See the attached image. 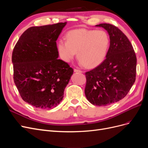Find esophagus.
<instances>
[{
  "label": "esophagus",
  "instance_id": "esophagus-1",
  "mask_svg": "<svg viewBox=\"0 0 148 148\" xmlns=\"http://www.w3.org/2000/svg\"><path fill=\"white\" fill-rule=\"evenodd\" d=\"M74 71L75 72H79V73H82V70H78V69H74Z\"/></svg>",
  "mask_w": 148,
  "mask_h": 148
}]
</instances>
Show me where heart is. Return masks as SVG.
I'll list each match as a JSON object with an SVG mask.
<instances>
[{"label": "heart", "mask_w": 148, "mask_h": 148, "mask_svg": "<svg viewBox=\"0 0 148 148\" xmlns=\"http://www.w3.org/2000/svg\"><path fill=\"white\" fill-rule=\"evenodd\" d=\"M109 45L110 39L106 31L79 29L69 32L66 40L59 39L57 50L65 62H70L78 52L80 65L95 68L105 59Z\"/></svg>", "instance_id": "heart-1"}]
</instances>
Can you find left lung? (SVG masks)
Returning a JSON list of instances; mask_svg holds the SVG:
<instances>
[{"instance_id": "obj_1", "label": "left lung", "mask_w": 148, "mask_h": 148, "mask_svg": "<svg viewBox=\"0 0 148 148\" xmlns=\"http://www.w3.org/2000/svg\"><path fill=\"white\" fill-rule=\"evenodd\" d=\"M109 33L110 46L106 59L85 73L84 92L92 104L106 106L127 96L136 79V57L131 42L122 31L107 23L96 25Z\"/></svg>"}]
</instances>
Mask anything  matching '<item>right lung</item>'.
<instances>
[{"label": "right lung", "instance_id": "obj_1", "mask_svg": "<svg viewBox=\"0 0 148 148\" xmlns=\"http://www.w3.org/2000/svg\"><path fill=\"white\" fill-rule=\"evenodd\" d=\"M66 22L33 26L13 49V79L22 99L39 109H52L63 99L73 70L57 59L56 41Z\"/></svg>", "mask_w": 148, "mask_h": 148}]
</instances>
